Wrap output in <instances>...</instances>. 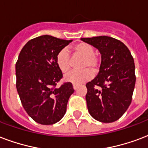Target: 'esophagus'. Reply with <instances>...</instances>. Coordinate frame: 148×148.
I'll use <instances>...</instances> for the list:
<instances>
[{
	"instance_id": "1",
	"label": "esophagus",
	"mask_w": 148,
	"mask_h": 148,
	"mask_svg": "<svg viewBox=\"0 0 148 148\" xmlns=\"http://www.w3.org/2000/svg\"><path fill=\"white\" fill-rule=\"evenodd\" d=\"M77 88H78V86H77V85H76V84H74V85H73V88H74L75 91H76L77 89Z\"/></svg>"
}]
</instances>
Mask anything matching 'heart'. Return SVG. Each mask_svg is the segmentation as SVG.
I'll use <instances>...</instances> for the list:
<instances>
[{
    "label": "heart",
    "mask_w": 148,
    "mask_h": 148,
    "mask_svg": "<svg viewBox=\"0 0 148 148\" xmlns=\"http://www.w3.org/2000/svg\"><path fill=\"white\" fill-rule=\"evenodd\" d=\"M74 53L75 55L82 57L84 61L82 63V68L85 69L82 71L71 72L65 75L64 80L73 84H82L92 80L94 77V73L99 67V60L95 55L94 48L88 43L82 42L74 47ZM57 66L63 73H67L70 70V54L66 49H61L57 53L56 57ZM90 68L92 71L87 69Z\"/></svg>",
    "instance_id": "obj_1"
}]
</instances>
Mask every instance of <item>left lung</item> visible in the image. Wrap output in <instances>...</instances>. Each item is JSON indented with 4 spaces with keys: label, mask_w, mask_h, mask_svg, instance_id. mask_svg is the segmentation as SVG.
Wrapping results in <instances>:
<instances>
[{
    "label": "left lung",
    "mask_w": 148,
    "mask_h": 148,
    "mask_svg": "<svg viewBox=\"0 0 148 148\" xmlns=\"http://www.w3.org/2000/svg\"><path fill=\"white\" fill-rule=\"evenodd\" d=\"M81 39L99 49L101 55L99 74L86 84L89 113L101 123L116 121L131 103L136 82L134 58L129 49L112 37Z\"/></svg>",
    "instance_id": "obj_1"
}]
</instances>
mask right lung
Instances as JSON below:
<instances>
[{
  "mask_svg": "<svg viewBox=\"0 0 148 148\" xmlns=\"http://www.w3.org/2000/svg\"><path fill=\"white\" fill-rule=\"evenodd\" d=\"M72 41L44 35L29 40L19 53L15 64L17 91L25 110L38 123H56L66 113L74 90L70 82L55 88L63 77L56 57Z\"/></svg>",
  "mask_w": 148,
  "mask_h": 148,
  "instance_id": "obj_1",
  "label": "right lung"
}]
</instances>
